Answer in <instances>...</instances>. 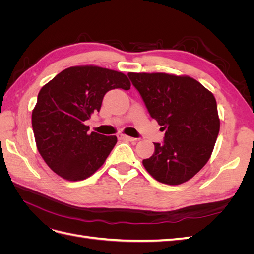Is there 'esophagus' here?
<instances>
[{"instance_id":"obj_1","label":"esophagus","mask_w":254,"mask_h":254,"mask_svg":"<svg viewBox=\"0 0 254 254\" xmlns=\"http://www.w3.org/2000/svg\"><path fill=\"white\" fill-rule=\"evenodd\" d=\"M118 139L119 140H125V141H129V142H134L136 141V139H134V137H131V136H128L124 133H120L118 134Z\"/></svg>"}]
</instances>
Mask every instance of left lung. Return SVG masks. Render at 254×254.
Listing matches in <instances>:
<instances>
[{
    "label": "left lung",
    "mask_w": 254,
    "mask_h": 254,
    "mask_svg": "<svg viewBox=\"0 0 254 254\" xmlns=\"http://www.w3.org/2000/svg\"><path fill=\"white\" fill-rule=\"evenodd\" d=\"M150 117L163 126L162 144L143 165L168 186L189 181L209 161L219 132L217 104L212 92L190 76L128 73Z\"/></svg>",
    "instance_id": "8db88e82"
}]
</instances>
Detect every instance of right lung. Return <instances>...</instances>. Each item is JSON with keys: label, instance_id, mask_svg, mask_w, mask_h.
<instances>
[{"label": "right lung", "instance_id": "add662e5", "mask_svg": "<svg viewBox=\"0 0 254 254\" xmlns=\"http://www.w3.org/2000/svg\"><path fill=\"white\" fill-rule=\"evenodd\" d=\"M122 72L96 65L67 67L41 88L32 113L38 151L51 170L68 181L93 175L117 144L115 135L92 131L84 121L99 111L112 89H130Z\"/></svg>", "mask_w": 254, "mask_h": 254}]
</instances>
